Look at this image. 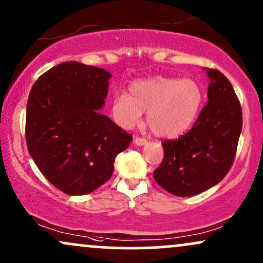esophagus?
<instances>
[{"label":"esophagus","mask_w":263,"mask_h":263,"mask_svg":"<svg viewBox=\"0 0 263 263\" xmlns=\"http://www.w3.org/2000/svg\"><path fill=\"white\" fill-rule=\"evenodd\" d=\"M135 143H136L137 146H143V145H146V143H147V140H146V138H143V137H136V138H135Z\"/></svg>","instance_id":"obj_1"}]
</instances>
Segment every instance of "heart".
<instances>
[{
    "label": "heart",
    "instance_id": "heart-1",
    "mask_svg": "<svg viewBox=\"0 0 263 263\" xmlns=\"http://www.w3.org/2000/svg\"><path fill=\"white\" fill-rule=\"evenodd\" d=\"M129 93L112 101L115 122L132 128L147 112V125L156 136L172 138L186 132L198 116L203 92L193 80L156 76L131 83Z\"/></svg>",
    "mask_w": 263,
    "mask_h": 263
}]
</instances>
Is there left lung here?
Here are the masks:
<instances>
[{"label": "left lung", "instance_id": "left-lung-1", "mask_svg": "<svg viewBox=\"0 0 263 263\" xmlns=\"http://www.w3.org/2000/svg\"><path fill=\"white\" fill-rule=\"evenodd\" d=\"M206 71L209 102L187 134L163 141V160L154 172L156 182L180 197L220 182L232 167L242 131L241 103L232 85L218 70Z\"/></svg>", "mask_w": 263, "mask_h": 263}]
</instances>
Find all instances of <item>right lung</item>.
Here are the masks:
<instances>
[{
	"label": "right lung",
	"instance_id": "right-lung-1",
	"mask_svg": "<svg viewBox=\"0 0 263 263\" xmlns=\"http://www.w3.org/2000/svg\"><path fill=\"white\" fill-rule=\"evenodd\" d=\"M109 72L63 62L34 82L27 101L26 143L42 175L60 191L87 195L111 178L114 162L132 135L100 108Z\"/></svg>",
	"mask_w": 263,
	"mask_h": 263
}]
</instances>
